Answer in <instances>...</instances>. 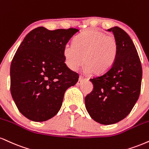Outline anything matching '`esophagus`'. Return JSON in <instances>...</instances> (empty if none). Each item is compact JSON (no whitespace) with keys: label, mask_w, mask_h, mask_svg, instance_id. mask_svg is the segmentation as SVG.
Instances as JSON below:
<instances>
[{"label":"esophagus","mask_w":149,"mask_h":149,"mask_svg":"<svg viewBox=\"0 0 149 149\" xmlns=\"http://www.w3.org/2000/svg\"><path fill=\"white\" fill-rule=\"evenodd\" d=\"M86 80V79H83V78H82V77H80V78H79V80H78V81L77 82L76 85L77 86H80V85H82V82H84V80Z\"/></svg>","instance_id":"1"}]
</instances>
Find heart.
I'll return each instance as SVG.
<instances>
[{"label": "heart", "mask_w": 149, "mask_h": 149, "mask_svg": "<svg viewBox=\"0 0 149 149\" xmlns=\"http://www.w3.org/2000/svg\"><path fill=\"white\" fill-rule=\"evenodd\" d=\"M115 37L97 30L84 32L73 39V45L66 44L64 56L66 64L75 71L84 63L85 72L101 75L112 67L118 53Z\"/></svg>", "instance_id": "obj_1"}]
</instances>
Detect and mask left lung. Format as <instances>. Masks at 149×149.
I'll return each instance as SVG.
<instances>
[{
    "mask_svg": "<svg viewBox=\"0 0 149 149\" xmlns=\"http://www.w3.org/2000/svg\"><path fill=\"white\" fill-rule=\"evenodd\" d=\"M112 32L118 44V53L106 73L90 79L94 88L85 98V107L96 122L114 124L128 115L139 98L142 69L132 39L124 30L115 26Z\"/></svg>",
    "mask_w": 149,
    "mask_h": 149,
    "instance_id": "left-lung-1",
    "label": "left lung"
}]
</instances>
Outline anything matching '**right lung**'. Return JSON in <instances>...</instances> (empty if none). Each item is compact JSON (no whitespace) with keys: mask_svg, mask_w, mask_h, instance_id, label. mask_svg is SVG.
<instances>
[{"mask_svg":"<svg viewBox=\"0 0 149 149\" xmlns=\"http://www.w3.org/2000/svg\"><path fill=\"white\" fill-rule=\"evenodd\" d=\"M78 31L38 27L18 48L10 66V90L19 112L28 119L42 122L53 117L66 90L78 82V73L64 63L63 51Z\"/></svg>","mask_w":149,"mask_h":149,"instance_id":"1","label":"right lung"}]
</instances>
